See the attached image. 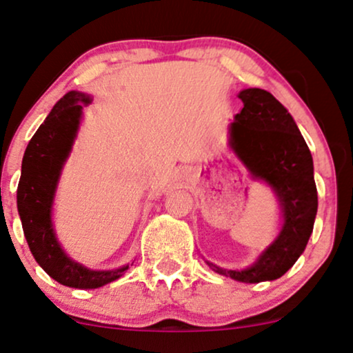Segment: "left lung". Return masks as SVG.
<instances>
[{"label":"left lung","instance_id":"1","mask_svg":"<svg viewBox=\"0 0 353 353\" xmlns=\"http://www.w3.org/2000/svg\"><path fill=\"white\" fill-rule=\"evenodd\" d=\"M239 97L243 108L230 126V146L254 179L265 181L278 195L283 228L252 268L207 265L241 283L273 281L298 261L312 233L317 214L312 156L292 117L270 92L246 88Z\"/></svg>","mask_w":353,"mask_h":353}]
</instances>
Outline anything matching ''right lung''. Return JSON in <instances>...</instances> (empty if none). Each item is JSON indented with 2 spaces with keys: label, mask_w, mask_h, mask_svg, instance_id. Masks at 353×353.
I'll list each match as a JSON object with an SVG mask.
<instances>
[{
  "label": "right lung",
  "mask_w": 353,
  "mask_h": 353,
  "mask_svg": "<svg viewBox=\"0 0 353 353\" xmlns=\"http://www.w3.org/2000/svg\"><path fill=\"white\" fill-rule=\"evenodd\" d=\"M90 97L72 90L54 105L24 152L18 184V212L34 260L55 281L77 290H95L118 279L128 270L93 271L70 260L52 228V202L62 165L69 158Z\"/></svg>",
  "instance_id": "right-lung-1"
}]
</instances>
